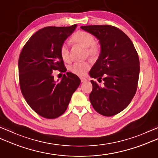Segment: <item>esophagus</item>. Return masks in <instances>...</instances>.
Returning a JSON list of instances; mask_svg holds the SVG:
<instances>
[{"label":"esophagus","instance_id":"esophagus-1","mask_svg":"<svg viewBox=\"0 0 158 158\" xmlns=\"http://www.w3.org/2000/svg\"><path fill=\"white\" fill-rule=\"evenodd\" d=\"M81 82H85V81H87V79H85V78H84V77H81Z\"/></svg>","mask_w":158,"mask_h":158}]
</instances>
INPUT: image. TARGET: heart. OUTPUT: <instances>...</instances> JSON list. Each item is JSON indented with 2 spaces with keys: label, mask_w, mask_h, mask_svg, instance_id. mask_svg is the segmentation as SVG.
Instances as JSON below:
<instances>
[{
  "label": "heart",
  "mask_w": 158,
  "mask_h": 158,
  "mask_svg": "<svg viewBox=\"0 0 158 158\" xmlns=\"http://www.w3.org/2000/svg\"><path fill=\"white\" fill-rule=\"evenodd\" d=\"M72 41L82 48H85V52L88 56L92 58H96L98 56L100 52L99 46L94 42V38L90 33L82 31H77L73 35ZM60 55L64 61L69 60V49L66 43H63L60 48ZM90 66L91 64L88 61L77 62L70 66V70L77 75L83 76L88 72Z\"/></svg>",
  "instance_id": "obj_1"
}]
</instances>
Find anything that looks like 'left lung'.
I'll use <instances>...</instances> for the list:
<instances>
[{
  "label": "left lung",
  "instance_id": "left-lung-1",
  "mask_svg": "<svg viewBox=\"0 0 158 158\" xmlns=\"http://www.w3.org/2000/svg\"><path fill=\"white\" fill-rule=\"evenodd\" d=\"M98 40L100 52L89 71L102 85L92 80L89 100L96 112L113 116L122 111L135 95L139 81L140 63L138 53L130 38L115 26H81Z\"/></svg>",
  "mask_w": 158,
  "mask_h": 158
}]
</instances>
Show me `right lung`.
<instances>
[{
  "mask_svg": "<svg viewBox=\"0 0 158 158\" xmlns=\"http://www.w3.org/2000/svg\"><path fill=\"white\" fill-rule=\"evenodd\" d=\"M76 28L75 24L39 30L29 39L19 55L22 93L32 109L45 118L55 119L62 115L81 83L78 76L70 72L64 74L60 81H56L53 76V70L66 71L60 48Z\"/></svg>",
  "mask_w": 158,
  "mask_h": 158,
  "instance_id": "obj_1",
  "label": "right lung"
}]
</instances>
